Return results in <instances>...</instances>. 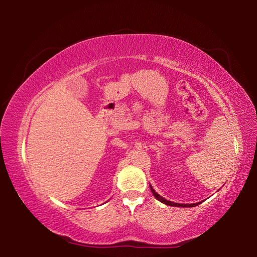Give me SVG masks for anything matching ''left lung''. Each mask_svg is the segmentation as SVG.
Wrapping results in <instances>:
<instances>
[{
    "label": "left lung",
    "mask_w": 257,
    "mask_h": 257,
    "mask_svg": "<svg viewBox=\"0 0 257 257\" xmlns=\"http://www.w3.org/2000/svg\"><path fill=\"white\" fill-rule=\"evenodd\" d=\"M151 190H152V193H153V195H154V197L156 198V199H159V201L161 202V203H163V204H167V205H170V206H177V207H193V206H196V205H198V203H196V204H179V203H173V202H170V201H167V199L165 198H163V197H161L160 195L156 193V191L152 188V186H151Z\"/></svg>",
    "instance_id": "left-lung-1"
}]
</instances>
